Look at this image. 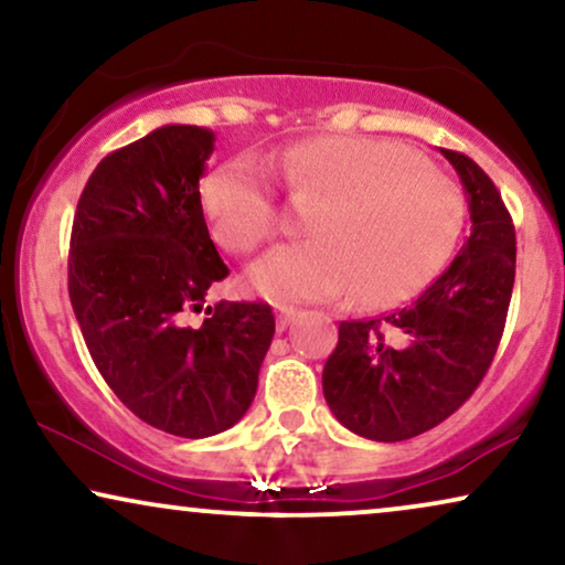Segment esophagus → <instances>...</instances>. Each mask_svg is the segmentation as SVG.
Here are the masks:
<instances>
[{
	"instance_id": "esophagus-1",
	"label": "esophagus",
	"mask_w": 565,
	"mask_h": 565,
	"mask_svg": "<svg viewBox=\"0 0 565 565\" xmlns=\"http://www.w3.org/2000/svg\"><path fill=\"white\" fill-rule=\"evenodd\" d=\"M275 317H277V329H288L290 321L298 317V309H292V306H277Z\"/></svg>"
}]
</instances>
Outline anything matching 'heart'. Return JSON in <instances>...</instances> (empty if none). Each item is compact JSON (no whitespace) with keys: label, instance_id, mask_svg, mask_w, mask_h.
<instances>
[{"label":"heart","instance_id":"b5f03b06","mask_svg":"<svg viewBox=\"0 0 565 565\" xmlns=\"http://www.w3.org/2000/svg\"><path fill=\"white\" fill-rule=\"evenodd\" d=\"M269 168L296 200L317 202L306 223L313 238L269 248L248 267L252 288L277 303L350 290L369 306L399 303L441 269L465 225L459 189L384 139H303ZM200 207L228 252H252L277 231L273 189L254 160L212 168Z\"/></svg>","mask_w":565,"mask_h":565}]
</instances>
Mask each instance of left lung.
<instances>
[{
	"label": "left lung",
	"mask_w": 565,
	"mask_h": 565,
	"mask_svg": "<svg viewBox=\"0 0 565 565\" xmlns=\"http://www.w3.org/2000/svg\"><path fill=\"white\" fill-rule=\"evenodd\" d=\"M470 207L472 233L413 303L342 321L321 384L337 420L371 441H405L465 405L501 342L516 275V233L488 173L444 150Z\"/></svg>",
	"instance_id": "obj_1"
}]
</instances>
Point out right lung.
Returning a JSON list of instances; mask_svg holds the SVG:
<instances>
[{
    "label": "right lung",
    "mask_w": 565,
    "mask_h": 565,
    "mask_svg": "<svg viewBox=\"0 0 565 565\" xmlns=\"http://www.w3.org/2000/svg\"><path fill=\"white\" fill-rule=\"evenodd\" d=\"M215 135L166 124L95 166L70 241V300L85 345L116 397L148 426L207 438L252 407L275 334L267 303L220 300L228 277L200 207Z\"/></svg>",
    "instance_id": "add662e5"
}]
</instances>
